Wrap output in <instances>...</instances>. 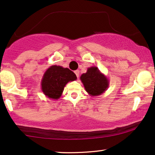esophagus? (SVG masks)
<instances>
[{
    "instance_id": "1",
    "label": "esophagus",
    "mask_w": 155,
    "mask_h": 155,
    "mask_svg": "<svg viewBox=\"0 0 155 155\" xmlns=\"http://www.w3.org/2000/svg\"><path fill=\"white\" fill-rule=\"evenodd\" d=\"M74 73H75L76 76H77V78H79V70H76V71H74Z\"/></svg>"
}]
</instances>
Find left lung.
Segmentation results:
<instances>
[{"label":"left lung","mask_w":155,"mask_h":155,"mask_svg":"<svg viewBox=\"0 0 155 155\" xmlns=\"http://www.w3.org/2000/svg\"><path fill=\"white\" fill-rule=\"evenodd\" d=\"M85 90L91 97L101 95L109 88V80L97 66L88 68L86 73L80 76Z\"/></svg>","instance_id":"8db88e82"}]
</instances>
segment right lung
Here are the masks:
<instances>
[{
  "label": "right lung",
  "instance_id": "add662e5",
  "mask_svg": "<svg viewBox=\"0 0 155 155\" xmlns=\"http://www.w3.org/2000/svg\"><path fill=\"white\" fill-rule=\"evenodd\" d=\"M76 79V74L68 68L51 66L45 71L42 77L41 91L49 99H58L63 93L66 84Z\"/></svg>",
  "mask_w": 155,
  "mask_h": 155
}]
</instances>
